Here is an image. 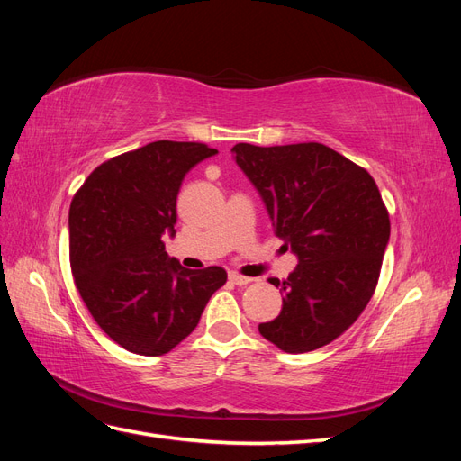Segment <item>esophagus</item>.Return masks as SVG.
Masks as SVG:
<instances>
[{
  "label": "esophagus",
  "instance_id": "1",
  "mask_svg": "<svg viewBox=\"0 0 461 461\" xmlns=\"http://www.w3.org/2000/svg\"><path fill=\"white\" fill-rule=\"evenodd\" d=\"M229 281H230L232 285H239V286H244V285H248L249 281H252V278H249V276H244V275H240V273H236V271H230V273H229Z\"/></svg>",
  "mask_w": 461,
  "mask_h": 461
}]
</instances>
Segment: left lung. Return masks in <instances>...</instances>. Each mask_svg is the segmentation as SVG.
Listing matches in <instances>:
<instances>
[{
	"label": "left lung",
	"instance_id": "8db88e82",
	"mask_svg": "<svg viewBox=\"0 0 461 461\" xmlns=\"http://www.w3.org/2000/svg\"><path fill=\"white\" fill-rule=\"evenodd\" d=\"M232 151L275 234L300 259L283 283L271 278L283 310L259 325L261 337L288 354L327 346L356 323L379 283L390 236L379 186L364 167L319 142Z\"/></svg>",
	"mask_w": 461,
	"mask_h": 461
}]
</instances>
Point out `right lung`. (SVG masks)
Wrapping results in <instances>:
<instances>
[{
    "mask_svg": "<svg viewBox=\"0 0 461 461\" xmlns=\"http://www.w3.org/2000/svg\"><path fill=\"white\" fill-rule=\"evenodd\" d=\"M215 153L200 142H151L95 167L71 202L75 286L100 329L132 354L171 352L227 283L217 265L192 271L169 259L163 242L175 234L185 175Z\"/></svg>",
    "mask_w": 461,
    "mask_h": 461,
    "instance_id": "1",
    "label": "right lung"
}]
</instances>
